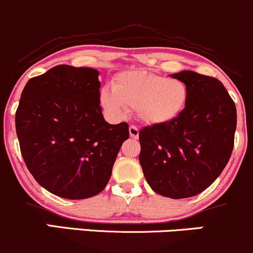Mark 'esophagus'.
Wrapping results in <instances>:
<instances>
[{
  "instance_id": "esophagus-1",
  "label": "esophagus",
  "mask_w": 253,
  "mask_h": 253,
  "mask_svg": "<svg viewBox=\"0 0 253 253\" xmlns=\"http://www.w3.org/2000/svg\"><path fill=\"white\" fill-rule=\"evenodd\" d=\"M129 135H131L132 138H134V139H137V138L139 137V129H138L137 126H134V125H131V126H129Z\"/></svg>"
}]
</instances>
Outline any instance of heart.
Masks as SVG:
<instances>
[{
    "instance_id": "b5f03b06",
    "label": "heart",
    "mask_w": 253,
    "mask_h": 253,
    "mask_svg": "<svg viewBox=\"0 0 253 253\" xmlns=\"http://www.w3.org/2000/svg\"><path fill=\"white\" fill-rule=\"evenodd\" d=\"M187 99L188 87L181 79L145 71L122 72L114 79L113 87L104 86L99 92V102L110 116L124 118L133 109L151 125L174 120Z\"/></svg>"
}]
</instances>
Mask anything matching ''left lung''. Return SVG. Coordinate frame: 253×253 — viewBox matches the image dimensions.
Wrapping results in <instances>:
<instances>
[{
    "instance_id": "obj_1",
    "label": "left lung",
    "mask_w": 253,
    "mask_h": 253,
    "mask_svg": "<svg viewBox=\"0 0 253 253\" xmlns=\"http://www.w3.org/2000/svg\"><path fill=\"white\" fill-rule=\"evenodd\" d=\"M171 78L187 85V103L174 120L140 129L139 162L155 192L180 199L207 190L227 166L237 108L216 78L192 71Z\"/></svg>"
}]
</instances>
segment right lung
<instances>
[{
	"label": "right lung",
	"instance_id": "1",
	"mask_svg": "<svg viewBox=\"0 0 253 253\" xmlns=\"http://www.w3.org/2000/svg\"><path fill=\"white\" fill-rule=\"evenodd\" d=\"M98 72L55 66L25 85L15 113L20 151L50 193L85 199L104 190L128 125L104 120Z\"/></svg>",
	"mask_w": 253,
	"mask_h": 253
}]
</instances>
